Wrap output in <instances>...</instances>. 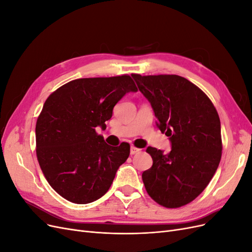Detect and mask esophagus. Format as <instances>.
<instances>
[{
	"label": "esophagus",
	"instance_id": "obj_1",
	"mask_svg": "<svg viewBox=\"0 0 252 252\" xmlns=\"http://www.w3.org/2000/svg\"><path fill=\"white\" fill-rule=\"evenodd\" d=\"M140 152H141V149L136 148V147H134V146H131V147H130V155H131V156L136 155V154H140Z\"/></svg>",
	"mask_w": 252,
	"mask_h": 252
}]
</instances>
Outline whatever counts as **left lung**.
<instances>
[{
  "label": "left lung",
  "mask_w": 252,
  "mask_h": 252,
  "mask_svg": "<svg viewBox=\"0 0 252 252\" xmlns=\"http://www.w3.org/2000/svg\"><path fill=\"white\" fill-rule=\"evenodd\" d=\"M149 101L157 126L169 136L171 150L147 147L152 166L142 174L158 204L178 208L193 201L209 184L222 156L220 122L203 91L177 74H131Z\"/></svg>",
  "instance_id": "1"
}]
</instances>
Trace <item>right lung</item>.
<instances>
[{"label":"right lung","mask_w":252,"mask_h":252,"mask_svg":"<svg viewBox=\"0 0 252 252\" xmlns=\"http://www.w3.org/2000/svg\"><path fill=\"white\" fill-rule=\"evenodd\" d=\"M136 91L126 74L78 79L44 103L35 125L37 161L49 185L67 201L88 204L108 191L130 146H110L95 128L105 129L116 104Z\"/></svg>","instance_id":"right-lung-1"}]
</instances>
